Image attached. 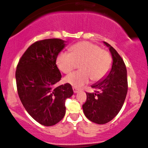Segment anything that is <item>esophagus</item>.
Returning <instances> with one entry per match:
<instances>
[{
  "label": "esophagus",
  "mask_w": 148,
  "mask_h": 148,
  "mask_svg": "<svg viewBox=\"0 0 148 148\" xmlns=\"http://www.w3.org/2000/svg\"><path fill=\"white\" fill-rule=\"evenodd\" d=\"M73 91H74V93H77L78 92H79V90H78L77 88L75 87H73Z\"/></svg>",
  "instance_id": "esophagus-1"
}]
</instances>
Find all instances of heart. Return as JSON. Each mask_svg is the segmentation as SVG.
I'll use <instances>...</instances> for the list:
<instances>
[{"label":"heart","instance_id":"heart-1","mask_svg":"<svg viewBox=\"0 0 148 148\" xmlns=\"http://www.w3.org/2000/svg\"><path fill=\"white\" fill-rule=\"evenodd\" d=\"M70 53H61L56 59L59 69L68 74L75 69L77 63L81 70L71 73L64 81L79 88L89 82H98L106 76L111 67L112 59L107 51L90 42H81L72 46Z\"/></svg>","mask_w":148,"mask_h":148}]
</instances>
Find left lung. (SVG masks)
I'll use <instances>...</instances> for the list:
<instances>
[{"instance_id":"1","label":"left lung","mask_w":148,"mask_h":148,"mask_svg":"<svg viewBox=\"0 0 148 148\" xmlns=\"http://www.w3.org/2000/svg\"><path fill=\"white\" fill-rule=\"evenodd\" d=\"M103 43L109 48L113 58L111 70L104 80L91 86L95 92H86L87 99L82 106L86 118L99 125L108 123L118 115L128 90L124 60L113 47L107 42Z\"/></svg>"}]
</instances>
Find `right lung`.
Returning a JSON list of instances; mask_svg holds the SVG:
<instances>
[{"instance_id":"1","label":"right lung","mask_w":148,"mask_h":148,"mask_svg":"<svg viewBox=\"0 0 148 148\" xmlns=\"http://www.w3.org/2000/svg\"><path fill=\"white\" fill-rule=\"evenodd\" d=\"M64 43L58 38L35 42L16 66L15 76L20 100L28 114L45 126H53L63 118L65 100L74 93L69 84L55 87L62 77L56 59Z\"/></svg>"}]
</instances>
